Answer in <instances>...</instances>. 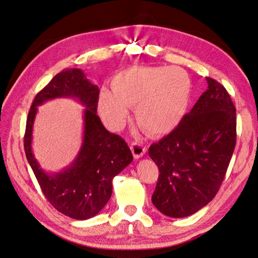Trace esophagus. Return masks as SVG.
<instances>
[{"instance_id":"1","label":"esophagus","mask_w":258,"mask_h":258,"mask_svg":"<svg viewBox=\"0 0 258 258\" xmlns=\"http://www.w3.org/2000/svg\"><path fill=\"white\" fill-rule=\"evenodd\" d=\"M130 149H131V152H133L135 159H140L146 153V147L142 146L140 143H137V142H133L130 144Z\"/></svg>"}]
</instances>
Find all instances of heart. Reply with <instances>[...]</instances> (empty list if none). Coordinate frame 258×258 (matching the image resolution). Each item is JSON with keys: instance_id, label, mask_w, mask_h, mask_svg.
<instances>
[{"instance_id": "1", "label": "heart", "mask_w": 258, "mask_h": 258, "mask_svg": "<svg viewBox=\"0 0 258 258\" xmlns=\"http://www.w3.org/2000/svg\"><path fill=\"white\" fill-rule=\"evenodd\" d=\"M191 94V81L178 67H131L118 72L111 92L103 89L98 108L112 130L127 120L129 107L143 133L151 138L166 136L184 118Z\"/></svg>"}]
</instances>
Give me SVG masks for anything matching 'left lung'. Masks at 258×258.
<instances>
[{
  "mask_svg": "<svg viewBox=\"0 0 258 258\" xmlns=\"http://www.w3.org/2000/svg\"><path fill=\"white\" fill-rule=\"evenodd\" d=\"M208 90L171 134L149 148L160 175L152 203L171 218L191 216L215 198L233 154L236 112L224 86Z\"/></svg>",
  "mask_w": 258,
  "mask_h": 258,
  "instance_id": "left-lung-1",
  "label": "left lung"
}]
</instances>
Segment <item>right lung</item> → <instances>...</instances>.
Instances as JSON below:
<instances>
[{
	"label": "right lung",
	"instance_id": "right-lung-1",
	"mask_svg": "<svg viewBox=\"0 0 258 258\" xmlns=\"http://www.w3.org/2000/svg\"><path fill=\"white\" fill-rule=\"evenodd\" d=\"M99 90L80 69H66L37 94L28 112L24 148L29 165L48 202L64 216L87 220L108 203L112 178L133 162L128 144L110 134L97 116ZM70 97L86 107L84 141L77 158L64 170L47 173L40 167L31 149L36 107L47 100Z\"/></svg>",
	"mask_w": 258,
	"mask_h": 258
}]
</instances>
